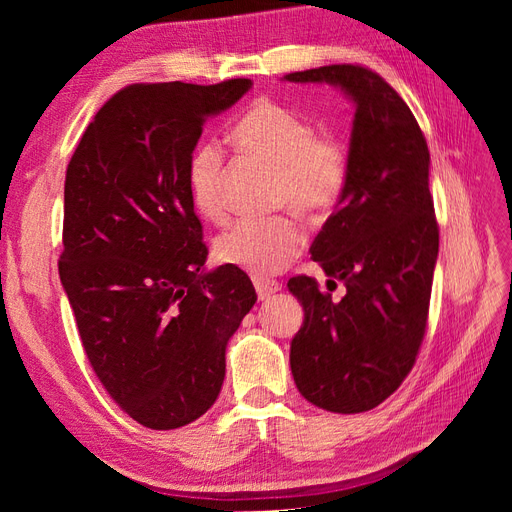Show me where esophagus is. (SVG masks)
<instances>
[{
    "label": "esophagus",
    "mask_w": 512,
    "mask_h": 512,
    "mask_svg": "<svg viewBox=\"0 0 512 512\" xmlns=\"http://www.w3.org/2000/svg\"><path fill=\"white\" fill-rule=\"evenodd\" d=\"M254 286H256V292H258V299L260 301H267V299H271L275 292H280V284H277L275 280H254Z\"/></svg>",
    "instance_id": "34e87169"
}]
</instances>
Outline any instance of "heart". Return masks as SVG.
Returning <instances> with one entry per match:
<instances>
[{
	"instance_id": "1",
	"label": "heart",
	"mask_w": 512,
	"mask_h": 512,
	"mask_svg": "<svg viewBox=\"0 0 512 512\" xmlns=\"http://www.w3.org/2000/svg\"><path fill=\"white\" fill-rule=\"evenodd\" d=\"M235 143L250 156L277 168L275 207H290L309 220H322L346 190L348 158L333 136L316 134L303 113L269 98L245 108L232 128ZM222 151L205 143L188 162V190L194 209L211 222L226 215ZM303 230L288 215L239 220L215 239V258L252 275L282 271L301 252Z\"/></svg>"
}]
</instances>
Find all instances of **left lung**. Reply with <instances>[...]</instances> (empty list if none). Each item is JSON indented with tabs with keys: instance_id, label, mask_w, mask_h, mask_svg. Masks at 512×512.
<instances>
[{
	"instance_id": "left-lung-1",
	"label": "left lung",
	"mask_w": 512,
	"mask_h": 512,
	"mask_svg": "<svg viewBox=\"0 0 512 512\" xmlns=\"http://www.w3.org/2000/svg\"><path fill=\"white\" fill-rule=\"evenodd\" d=\"M284 81L329 83L354 104L346 190L309 250L346 294L333 301L314 277H290L305 312L290 369L314 406L367 412L399 389L425 337L440 245L427 141L397 91L363 66H322Z\"/></svg>"
}]
</instances>
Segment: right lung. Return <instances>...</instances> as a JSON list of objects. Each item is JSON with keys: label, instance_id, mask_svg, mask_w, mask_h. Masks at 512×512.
I'll list each match as a JSON object with an SVG mask.
<instances>
[{"label": "right lung", "instance_id": "1", "mask_svg": "<svg viewBox=\"0 0 512 512\" xmlns=\"http://www.w3.org/2000/svg\"><path fill=\"white\" fill-rule=\"evenodd\" d=\"M250 87L230 79L121 89L66 170L59 280L96 376L149 429L183 427L215 404L228 339L256 303L239 267L205 269L188 190L205 121Z\"/></svg>", "mask_w": 512, "mask_h": 512}]
</instances>
